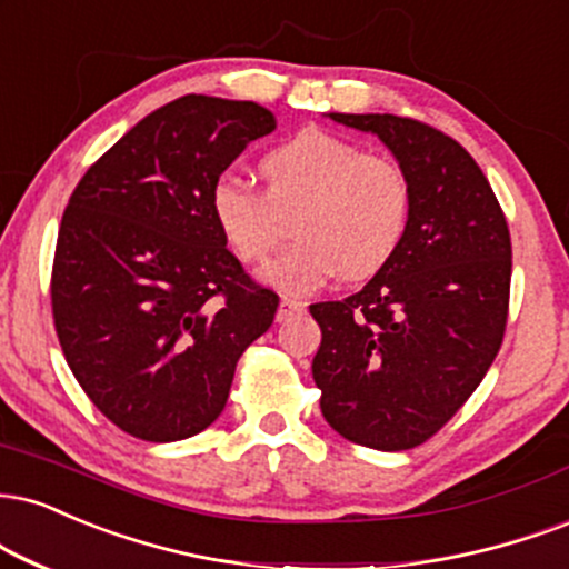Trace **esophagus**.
Here are the masks:
<instances>
[{"mask_svg":"<svg viewBox=\"0 0 569 569\" xmlns=\"http://www.w3.org/2000/svg\"><path fill=\"white\" fill-rule=\"evenodd\" d=\"M305 302L302 299H291V297H283L280 299V307H278V315L276 318L280 320V323H283V320H289V318H293V315H302L305 312Z\"/></svg>","mask_w":569,"mask_h":569,"instance_id":"obj_1","label":"esophagus"}]
</instances>
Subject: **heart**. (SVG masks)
<instances>
[{"label":"heart","instance_id":"heart-1","mask_svg":"<svg viewBox=\"0 0 569 569\" xmlns=\"http://www.w3.org/2000/svg\"><path fill=\"white\" fill-rule=\"evenodd\" d=\"M264 190L236 174L217 177L209 209L241 262L272 254L283 219L297 246L264 267L262 278L286 293H312L341 276L368 278L397 254L413 211V182L395 156L362 150L326 129H302L259 161Z\"/></svg>","mask_w":569,"mask_h":569}]
</instances>
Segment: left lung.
<instances>
[{
  "mask_svg": "<svg viewBox=\"0 0 569 569\" xmlns=\"http://www.w3.org/2000/svg\"><path fill=\"white\" fill-rule=\"evenodd\" d=\"M328 116L392 150L413 182V211L397 254L358 293L310 305L323 333L312 379L345 440L410 450L453 419L501 350L509 224L453 137L408 116Z\"/></svg>",
  "mask_w": 569,
  "mask_h": 569,
  "instance_id": "obj_1",
  "label": "left lung"
}]
</instances>
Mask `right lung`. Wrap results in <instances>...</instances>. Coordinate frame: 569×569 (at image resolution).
<instances>
[{"label": "right lung", "instance_id": "add662e5", "mask_svg": "<svg viewBox=\"0 0 569 569\" xmlns=\"http://www.w3.org/2000/svg\"><path fill=\"white\" fill-rule=\"evenodd\" d=\"M276 116L184 94L108 148L68 198L52 318L94 408L146 442L193 437L222 413L238 358L272 326L259 286L219 232L211 184Z\"/></svg>", "mask_w": 569, "mask_h": 569}]
</instances>
